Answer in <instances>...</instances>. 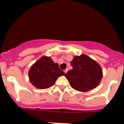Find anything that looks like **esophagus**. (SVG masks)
I'll use <instances>...</instances> for the list:
<instances>
[{
	"label": "esophagus",
	"mask_w": 124,
	"mask_h": 124,
	"mask_svg": "<svg viewBox=\"0 0 124 124\" xmlns=\"http://www.w3.org/2000/svg\"><path fill=\"white\" fill-rule=\"evenodd\" d=\"M68 71V68H66V70H64V73H65V74H66Z\"/></svg>",
	"instance_id": "1"
}]
</instances>
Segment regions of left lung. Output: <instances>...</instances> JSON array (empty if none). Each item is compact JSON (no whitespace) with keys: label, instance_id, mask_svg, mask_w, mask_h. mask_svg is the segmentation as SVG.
Returning a JSON list of instances; mask_svg holds the SVG:
<instances>
[{"label":"left lung","instance_id":"left-lung-1","mask_svg":"<svg viewBox=\"0 0 124 124\" xmlns=\"http://www.w3.org/2000/svg\"><path fill=\"white\" fill-rule=\"evenodd\" d=\"M73 68L66 74L71 87L80 92H88L98 86L103 76L100 65L86 54L76 56L71 61Z\"/></svg>","mask_w":124,"mask_h":124}]
</instances>
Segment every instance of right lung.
<instances>
[{
	"mask_svg": "<svg viewBox=\"0 0 124 124\" xmlns=\"http://www.w3.org/2000/svg\"><path fill=\"white\" fill-rule=\"evenodd\" d=\"M62 76H65V73L60 69L58 64L54 63L50 57L46 56L38 60L28 71L29 80L38 89L51 87Z\"/></svg>",
	"mask_w": 124,
	"mask_h": 124,
	"instance_id": "right-lung-1",
	"label": "right lung"
}]
</instances>
